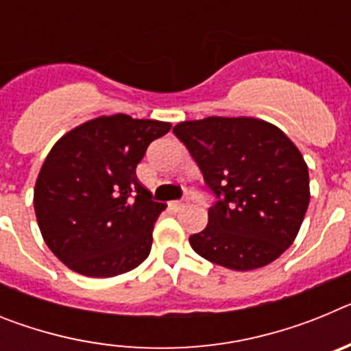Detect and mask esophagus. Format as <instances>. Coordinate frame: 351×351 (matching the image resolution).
I'll list each match as a JSON object with an SVG mask.
<instances>
[{
	"label": "esophagus",
	"mask_w": 351,
	"mask_h": 351,
	"mask_svg": "<svg viewBox=\"0 0 351 351\" xmlns=\"http://www.w3.org/2000/svg\"><path fill=\"white\" fill-rule=\"evenodd\" d=\"M186 202H188V200H173V202H170V207L176 210H179L186 206Z\"/></svg>",
	"instance_id": "34e87169"
}]
</instances>
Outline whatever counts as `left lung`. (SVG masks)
I'll list each match as a JSON object with an SVG mask.
<instances>
[{
  "instance_id": "1",
  "label": "left lung",
  "mask_w": 351,
  "mask_h": 351,
  "mask_svg": "<svg viewBox=\"0 0 351 351\" xmlns=\"http://www.w3.org/2000/svg\"><path fill=\"white\" fill-rule=\"evenodd\" d=\"M214 195L209 223L190 237L198 255L234 271L274 262L291 246L309 206L308 165L274 125L206 117L173 126Z\"/></svg>"
}]
</instances>
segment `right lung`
<instances>
[{
	"instance_id": "1",
	"label": "right lung",
	"mask_w": 351,
	"mask_h": 351,
	"mask_svg": "<svg viewBox=\"0 0 351 351\" xmlns=\"http://www.w3.org/2000/svg\"><path fill=\"white\" fill-rule=\"evenodd\" d=\"M170 123L101 116L68 132L43 161L35 213L43 241L68 269L112 278L149 256L165 204L138 182L135 169Z\"/></svg>"
}]
</instances>
